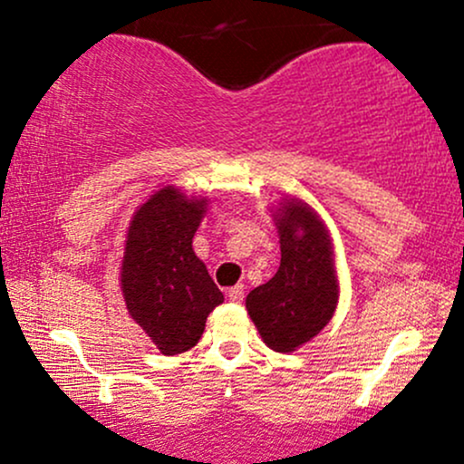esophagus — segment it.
Here are the masks:
<instances>
[{
    "instance_id": "1",
    "label": "esophagus",
    "mask_w": 464,
    "mask_h": 464,
    "mask_svg": "<svg viewBox=\"0 0 464 464\" xmlns=\"http://www.w3.org/2000/svg\"><path fill=\"white\" fill-rule=\"evenodd\" d=\"M228 299L233 303H242L244 301V285H233L231 290H228Z\"/></svg>"
}]
</instances>
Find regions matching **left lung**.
<instances>
[{"label":"left lung","instance_id":"8db88e82","mask_svg":"<svg viewBox=\"0 0 464 464\" xmlns=\"http://www.w3.org/2000/svg\"><path fill=\"white\" fill-rule=\"evenodd\" d=\"M281 244L275 276L248 292L246 310L276 353H292L324 329L340 299L329 228L314 207L285 196L273 211Z\"/></svg>","mask_w":464,"mask_h":464}]
</instances>
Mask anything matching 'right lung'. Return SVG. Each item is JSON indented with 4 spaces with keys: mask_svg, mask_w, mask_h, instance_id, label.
I'll return each mask as SVG.
<instances>
[{
    "mask_svg": "<svg viewBox=\"0 0 464 464\" xmlns=\"http://www.w3.org/2000/svg\"><path fill=\"white\" fill-rule=\"evenodd\" d=\"M207 205L205 196L165 185L137 207L126 231L121 296L132 321L163 355L196 347L207 316L225 301L191 248Z\"/></svg>",
    "mask_w": 464,
    "mask_h": 464,
    "instance_id": "1",
    "label": "right lung"
}]
</instances>
